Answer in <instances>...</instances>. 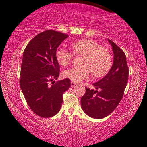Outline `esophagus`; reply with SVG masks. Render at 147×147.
Segmentation results:
<instances>
[{"label":"esophagus","mask_w":147,"mask_h":147,"mask_svg":"<svg viewBox=\"0 0 147 147\" xmlns=\"http://www.w3.org/2000/svg\"><path fill=\"white\" fill-rule=\"evenodd\" d=\"M76 85V83L74 82V81H71V87H75V85Z\"/></svg>","instance_id":"34e87169"}]
</instances>
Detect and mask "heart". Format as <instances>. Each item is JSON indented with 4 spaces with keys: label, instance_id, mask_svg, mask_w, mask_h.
I'll list each match as a JSON object with an SVG mask.
<instances>
[{
    "label": "heart",
    "instance_id": "heart-1",
    "mask_svg": "<svg viewBox=\"0 0 147 147\" xmlns=\"http://www.w3.org/2000/svg\"><path fill=\"white\" fill-rule=\"evenodd\" d=\"M72 52L63 46L58 47L55 55L58 64L66 66L76 55L84 56L80 67H71L63 71L64 78L74 82L86 80L92 72L94 76L102 77L107 74L112 65V57L109 51L92 39H84L71 44Z\"/></svg>",
    "mask_w": 147,
    "mask_h": 147
}]
</instances>
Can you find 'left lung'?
Instances as JSON below:
<instances>
[{"mask_svg":"<svg viewBox=\"0 0 147 147\" xmlns=\"http://www.w3.org/2000/svg\"><path fill=\"white\" fill-rule=\"evenodd\" d=\"M114 52V63L109 72L93 86L100 91L85 88L81 98V108L85 114L95 119H102L114 111L121 98L127 83L129 67L124 52L116 43L108 39Z\"/></svg>","mask_w":147,"mask_h":147,"instance_id":"8db88e82","label":"left lung"}]
</instances>
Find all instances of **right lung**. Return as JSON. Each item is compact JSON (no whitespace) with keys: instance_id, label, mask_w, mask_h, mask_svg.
Segmentation results:
<instances>
[{"instance_id":"obj_1","label":"right lung","mask_w":147,"mask_h":147,"mask_svg":"<svg viewBox=\"0 0 147 147\" xmlns=\"http://www.w3.org/2000/svg\"><path fill=\"white\" fill-rule=\"evenodd\" d=\"M67 37L65 33L48 29L33 37L24 51L20 87L29 108L42 118L53 117L60 111L63 94L70 87L68 78L55 83L60 74L55 53Z\"/></svg>"}]
</instances>
